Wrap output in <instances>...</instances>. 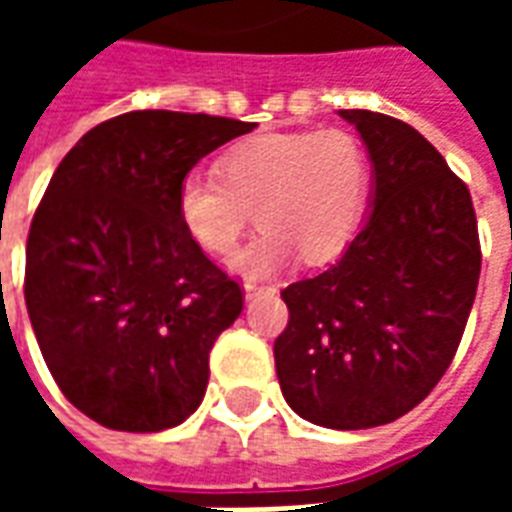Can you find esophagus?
I'll use <instances>...</instances> for the list:
<instances>
[{
    "instance_id": "1",
    "label": "esophagus",
    "mask_w": 512,
    "mask_h": 512,
    "mask_svg": "<svg viewBox=\"0 0 512 512\" xmlns=\"http://www.w3.org/2000/svg\"><path fill=\"white\" fill-rule=\"evenodd\" d=\"M263 290H271V288H266V285H255V282H246V285H244V296L249 301H252V299H255V296H260Z\"/></svg>"
}]
</instances>
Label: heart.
<instances>
[{
  "instance_id": "obj_1",
  "label": "heart",
  "mask_w": 512,
  "mask_h": 512,
  "mask_svg": "<svg viewBox=\"0 0 512 512\" xmlns=\"http://www.w3.org/2000/svg\"><path fill=\"white\" fill-rule=\"evenodd\" d=\"M370 191L365 147L351 131L268 134L227 150L219 178L180 180V227L208 255H227L255 208L260 233L230 257L235 274L271 277L290 263L323 266L351 244Z\"/></svg>"
}]
</instances>
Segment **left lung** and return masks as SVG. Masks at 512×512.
<instances>
[{
	"label": "left lung",
	"instance_id": "obj_1",
	"mask_svg": "<svg viewBox=\"0 0 512 512\" xmlns=\"http://www.w3.org/2000/svg\"><path fill=\"white\" fill-rule=\"evenodd\" d=\"M373 164L370 216L323 274L282 290L274 343L288 406L312 425L378 428L408 414L458 351L480 279L472 197L417 128L340 109Z\"/></svg>",
	"mask_w": 512,
	"mask_h": 512
}]
</instances>
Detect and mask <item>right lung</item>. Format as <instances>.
Returning <instances> with one entry per match:
<instances>
[{
  "instance_id": "1",
  "label": "right lung",
  "mask_w": 512,
  "mask_h": 512,
  "mask_svg": "<svg viewBox=\"0 0 512 512\" xmlns=\"http://www.w3.org/2000/svg\"><path fill=\"white\" fill-rule=\"evenodd\" d=\"M257 123L145 109L71 147L32 219L24 299L51 376L104 428L156 433L197 411L238 282L180 227L194 164Z\"/></svg>"
}]
</instances>
